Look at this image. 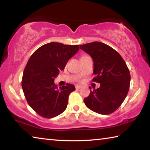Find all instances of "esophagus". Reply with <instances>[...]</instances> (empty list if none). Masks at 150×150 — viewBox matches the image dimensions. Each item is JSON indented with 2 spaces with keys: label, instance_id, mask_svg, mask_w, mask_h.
Instances as JSON below:
<instances>
[{
  "label": "esophagus",
  "instance_id": "esophagus-1",
  "mask_svg": "<svg viewBox=\"0 0 150 150\" xmlns=\"http://www.w3.org/2000/svg\"><path fill=\"white\" fill-rule=\"evenodd\" d=\"M82 87H83V86H82V85H77L75 86L76 89H79V88H82Z\"/></svg>",
  "mask_w": 150,
  "mask_h": 150
}]
</instances>
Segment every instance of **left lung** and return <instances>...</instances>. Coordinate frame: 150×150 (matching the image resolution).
Here are the masks:
<instances>
[{"label":"left lung","mask_w":150,"mask_h":150,"mask_svg":"<svg viewBox=\"0 0 150 150\" xmlns=\"http://www.w3.org/2000/svg\"><path fill=\"white\" fill-rule=\"evenodd\" d=\"M80 49L92 57L93 73L96 75L93 81L100 85L84 98L85 105L96 113L110 115L119 108L128 93L130 83L128 68L115 50L102 42L81 45Z\"/></svg>","instance_id":"obj_1"}]
</instances>
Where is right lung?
<instances>
[{"mask_svg": "<svg viewBox=\"0 0 150 150\" xmlns=\"http://www.w3.org/2000/svg\"><path fill=\"white\" fill-rule=\"evenodd\" d=\"M79 50V45L51 42L39 47L30 57L22 87L30 107L42 117H55L67 108L69 95L75 90V86L67 83L58 88L54 79Z\"/></svg>", "mask_w": 150, "mask_h": 150, "instance_id": "add662e5", "label": "right lung"}]
</instances>
